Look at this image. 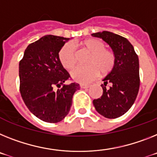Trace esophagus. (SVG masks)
I'll list each match as a JSON object with an SVG mask.
<instances>
[{"label": "esophagus", "instance_id": "obj_1", "mask_svg": "<svg viewBox=\"0 0 157 157\" xmlns=\"http://www.w3.org/2000/svg\"><path fill=\"white\" fill-rule=\"evenodd\" d=\"M91 85H89V84H81V88H82V89H89Z\"/></svg>", "mask_w": 157, "mask_h": 157}]
</instances>
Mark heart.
Listing matches in <instances>:
<instances>
[{"instance_id":"b5f03b06","label":"heart","mask_w":157,"mask_h":157,"mask_svg":"<svg viewBox=\"0 0 157 157\" xmlns=\"http://www.w3.org/2000/svg\"><path fill=\"white\" fill-rule=\"evenodd\" d=\"M81 45L90 55L86 60L88 65L79 66L71 72V77L75 81L88 83L98 74L106 75L113 70L115 64V55L111 50L106 49L102 40L91 38L81 42ZM60 64L66 69H71L76 63L74 47L71 44L64 45L58 54Z\"/></svg>"}]
</instances>
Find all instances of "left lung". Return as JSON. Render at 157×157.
<instances>
[{
	"mask_svg": "<svg viewBox=\"0 0 157 157\" xmlns=\"http://www.w3.org/2000/svg\"><path fill=\"white\" fill-rule=\"evenodd\" d=\"M101 38L113 49L115 64L103 79V94L93 100L95 109L101 116L115 119L128 111L137 97L140 88L139 58L133 46L126 38L103 31L92 34ZM109 83V87H106Z\"/></svg>",
	"mask_w": 157,
	"mask_h": 157,
	"instance_id": "obj_1",
	"label": "left lung"
}]
</instances>
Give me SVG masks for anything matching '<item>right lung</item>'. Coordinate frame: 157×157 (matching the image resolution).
Returning a JSON list of instances; mask_svg holds the SVG:
<instances>
[{"label":"right lung","mask_w":157,"mask_h":157,"mask_svg":"<svg viewBox=\"0 0 157 157\" xmlns=\"http://www.w3.org/2000/svg\"><path fill=\"white\" fill-rule=\"evenodd\" d=\"M69 38L47 35L28 46L19 63L20 92L34 116L57 123L68 115L77 83L64 85L70 75L61 65L58 54ZM59 89L56 91L53 88Z\"/></svg>","instance_id":"1"}]
</instances>
